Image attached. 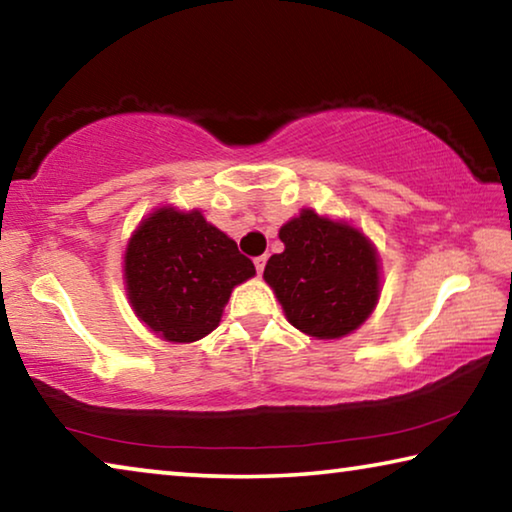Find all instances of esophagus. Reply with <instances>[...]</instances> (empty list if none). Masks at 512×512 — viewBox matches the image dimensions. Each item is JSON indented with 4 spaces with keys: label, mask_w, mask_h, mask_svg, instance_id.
Here are the masks:
<instances>
[{
    "label": "esophagus",
    "mask_w": 512,
    "mask_h": 512,
    "mask_svg": "<svg viewBox=\"0 0 512 512\" xmlns=\"http://www.w3.org/2000/svg\"><path fill=\"white\" fill-rule=\"evenodd\" d=\"M253 262H255V268H257V273H259V275H262V273H264V266H266V255H259V257H255V259H253Z\"/></svg>",
    "instance_id": "obj_1"
}]
</instances>
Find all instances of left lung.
Wrapping results in <instances>:
<instances>
[{
  "label": "left lung",
  "instance_id": "8db88e82",
  "mask_svg": "<svg viewBox=\"0 0 512 512\" xmlns=\"http://www.w3.org/2000/svg\"><path fill=\"white\" fill-rule=\"evenodd\" d=\"M284 253L264 268L289 323L316 339H341L379 298L375 248L359 230L302 210L280 228Z\"/></svg>",
  "mask_w": 512,
  "mask_h": 512
}]
</instances>
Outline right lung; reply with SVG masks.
Returning a JSON list of instances; mask_svg holds the SVG:
<instances>
[{"instance_id":"1","label":"right lung","mask_w":512,"mask_h":512,"mask_svg":"<svg viewBox=\"0 0 512 512\" xmlns=\"http://www.w3.org/2000/svg\"><path fill=\"white\" fill-rule=\"evenodd\" d=\"M255 264L203 214L153 212L126 248V289L135 314L162 339L192 343L219 325L232 289Z\"/></svg>"}]
</instances>
